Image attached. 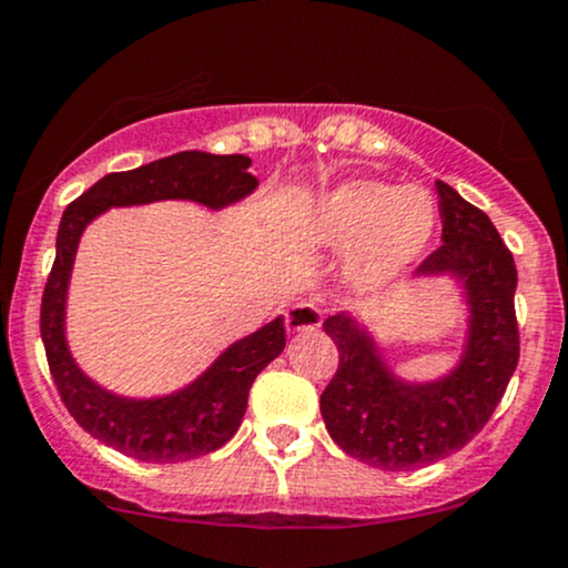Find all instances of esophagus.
Listing matches in <instances>:
<instances>
[{"label":"esophagus","mask_w":568,"mask_h":568,"mask_svg":"<svg viewBox=\"0 0 568 568\" xmlns=\"http://www.w3.org/2000/svg\"><path fill=\"white\" fill-rule=\"evenodd\" d=\"M323 323V313L321 304L317 302H296L285 310V328L291 334H302V332H313Z\"/></svg>","instance_id":"obj_1"}]
</instances>
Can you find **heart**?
Listing matches in <instances>:
<instances>
[{"label":"heart","mask_w":568,"mask_h":568,"mask_svg":"<svg viewBox=\"0 0 568 568\" xmlns=\"http://www.w3.org/2000/svg\"><path fill=\"white\" fill-rule=\"evenodd\" d=\"M439 210L420 185L347 180L317 199L310 234L328 253H347V283L361 294L388 288L432 245Z\"/></svg>","instance_id":"heart-1"}]
</instances>
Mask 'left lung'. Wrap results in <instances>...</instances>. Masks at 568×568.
<instances>
[{
	"mask_svg": "<svg viewBox=\"0 0 568 568\" xmlns=\"http://www.w3.org/2000/svg\"><path fill=\"white\" fill-rule=\"evenodd\" d=\"M436 191L442 245L417 272L456 274L466 288L469 339L456 369L436 383H404L351 315L323 321L339 351V366L321 394L323 420L347 456L385 471L420 469L469 445L494 415L520 358L513 253L483 210L442 180Z\"/></svg>",
	"mask_w": 568,
	"mask_h": 568,
	"instance_id": "left-lung-1",
	"label": "left lung"
}]
</instances>
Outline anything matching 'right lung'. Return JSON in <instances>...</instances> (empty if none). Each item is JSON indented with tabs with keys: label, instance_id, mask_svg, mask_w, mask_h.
<instances>
[{
	"label": "right lung",
	"instance_id": "1",
	"mask_svg": "<svg viewBox=\"0 0 568 568\" xmlns=\"http://www.w3.org/2000/svg\"><path fill=\"white\" fill-rule=\"evenodd\" d=\"M247 155L183 151L110 172L64 210L55 236V261L42 291L40 334L61 402L83 432L112 450L148 464H178L226 445L247 409L253 379L285 347L283 317L234 342L189 388L161 398L112 396L91 383L72 361L64 339L67 283L83 229L108 207H129L159 199H191L204 207H226L247 196L258 180Z\"/></svg>",
	"mask_w": 568,
	"mask_h": 568
}]
</instances>
